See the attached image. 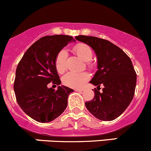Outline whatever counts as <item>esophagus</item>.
<instances>
[{
    "label": "esophagus",
    "mask_w": 151,
    "mask_h": 151,
    "mask_svg": "<svg viewBox=\"0 0 151 151\" xmlns=\"http://www.w3.org/2000/svg\"><path fill=\"white\" fill-rule=\"evenodd\" d=\"M75 91H83V88H76Z\"/></svg>",
    "instance_id": "obj_1"
}]
</instances>
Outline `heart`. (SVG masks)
Here are the masks:
<instances>
[{
  "label": "heart",
  "instance_id": "heart-1",
  "mask_svg": "<svg viewBox=\"0 0 151 151\" xmlns=\"http://www.w3.org/2000/svg\"><path fill=\"white\" fill-rule=\"evenodd\" d=\"M74 52L81 59L86 62L88 68L92 69L94 67L91 60L93 57V52L91 48L86 43H80L76 44L73 47ZM67 52L65 49H62L56 56L55 68L59 73H63L67 69ZM89 79V74L86 72L74 73L70 72L63 77V82L65 86L71 88H78L81 86L85 82Z\"/></svg>",
  "mask_w": 151,
  "mask_h": 151
}]
</instances>
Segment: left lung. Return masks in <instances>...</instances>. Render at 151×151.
<instances>
[{
  "label": "left lung",
  "instance_id": "1",
  "mask_svg": "<svg viewBox=\"0 0 151 151\" xmlns=\"http://www.w3.org/2000/svg\"><path fill=\"white\" fill-rule=\"evenodd\" d=\"M76 39L91 46L98 60V70L90 81L97 88L93 99L85 102L87 110L101 121L114 120L127 109L134 95L137 74L132 63L122 49L107 40L86 35H78ZM101 85L104 88L100 93Z\"/></svg>",
  "mask_w": 151,
  "mask_h": 151
}]
</instances>
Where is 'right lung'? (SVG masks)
Masks as SVG:
<instances>
[{
  "mask_svg": "<svg viewBox=\"0 0 151 151\" xmlns=\"http://www.w3.org/2000/svg\"><path fill=\"white\" fill-rule=\"evenodd\" d=\"M73 40L70 35L42 37L26 51L16 70L14 90L18 105L29 117L40 123L54 120L68 106V98L73 89L58 86L57 90L47 85H60L56 70V56Z\"/></svg>",
  "mask_w": 151,
  "mask_h": 151,
  "instance_id": "add662e5",
  "label": "right lung"
}]
</instances>
